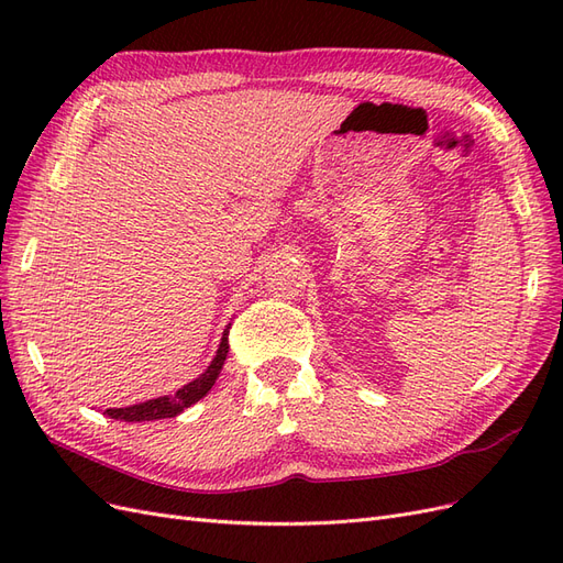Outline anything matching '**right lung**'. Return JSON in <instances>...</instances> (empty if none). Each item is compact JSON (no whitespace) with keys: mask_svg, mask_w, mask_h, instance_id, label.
Wrapping results in <instances>:
<instances>
[{"mask_svg":"<svg viewBox=\"0 0 563 563\" xmlns=\"http://www.w3.org/2000/svg\"><path fill=\"white\" fill-rule=\"evenodd\" d=\"M228 333L230 331L223 333V340H220V347L216 352V360L211 362V366L203 371L197 380H192L190 385H185L183 389H178L176 395L150 399L145 404H135V406H126V408H108L106 416H110L114 420H126V422H143V420L176 418L178 413H183L185 408H190L201 397H207V391L213 387L220 368H223V364H225L228 350H230Z\"/></svg>","mask_w":563,"mask_h":563,"instance_id":"1","label":"right lung"}]
</instances>
